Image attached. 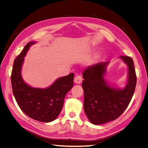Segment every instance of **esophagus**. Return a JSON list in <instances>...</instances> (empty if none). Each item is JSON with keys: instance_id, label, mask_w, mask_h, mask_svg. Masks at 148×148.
Wrapping results in <instances>:
<instances>
[{"instance_id": "obj_1", "label": "esophagus", "mask_w": 148, "mask_h": 148, "mask_svg": "<svg viewBox=\"0 0 148 148\" xmlns=\"http://www.w3.org/2000/svg\"><path fill=\"white\" fill-rule=\"evenodd\" d=\"M82 82V77L81 75H77L74 78V82L77 84H80Z\"/></svg>"}]
</instances>
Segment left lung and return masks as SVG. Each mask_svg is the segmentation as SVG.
Instances as JSON below:
<instances>
[{"label":"left lung","mask_w":148,"mask_h":148,"mask_svg":"<svg viewBox=\"0 0 148 148\" xmlns=\"http://www.w3.org/2000/svg\"><path fill=\"white\" fill-rule=\"evenodd\" d=\"M120 58L128 67V82L123 89L111 87L104 79L108 62L90 65L83 71L84 110L92 124H104L117 119L132 100L136 84L133 60L128 56Z\"/></svg>","instance_id":"obj_1"}]
</instances>
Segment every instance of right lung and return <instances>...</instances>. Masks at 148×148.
Returning a JSON list of instances; mask_svg holds the SVG:
<instances>
[{
    "label": "right lung",
    "mask_w": 148,
    "mask_h": 148,
    "mask_svg": "<svg viewBox=\"0 0 148 148\" xmlns=\"http://www.w3.org/2000/svg\"><path fill=\"white\" fill-rule=\"evenodd\" d=\"M35 43L31 41L13 62L11 82L13 95L21 110L30 118L41 122H50L56 119L64 105L65 97L73 86L74 74L58 78L47 88H35L23 81L21 70L29 47Z\"/></svg>",
    "instance_id": "right-lung-1"
}]
</instances>
